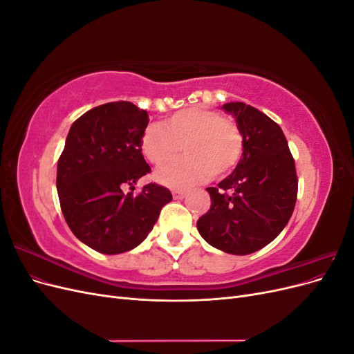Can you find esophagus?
I'll return each mask as SVG.
<instances>
[{
	"instance_id": "esophagus-1",
	"label": "esophagus",
	"mask_w": 354,
	"mask_h": 354,
	"mask_svg": "<svg viewBox=\"0 0 354 354\" xmlns=\"http://www.w3.org/2000/svg\"><path fill=\"white\" fill-rule=\"evenodd\" d=\"M186 196V192L185 190H173V198L174 199H181Z\"/></svg>"
}]
</instances>
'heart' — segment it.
Here are the masks:
<instances>
[{"mask_svg": "<svg viewBox=\"0 0 354 354\" xmlns=\"http://www.w3.org/2000/svg\"><path fill=\"white\" fill-rule=\"evenodd\" d=\"M183 145L186 155L171 160L156 173L160 185L186 189L211 176L224 177L238 167L245 138L241 127L217 111L190 106L169 115L162 124L149 125L140 140L145 158L162 165Z\"/></svg>", "mask_w": 354, "mask_h": 354, "instance_id": "1", "label": "heart"}]
</instances>
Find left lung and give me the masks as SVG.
Here are the masks:
<instances>
[{"instance_id": "left-lung-1", "label": "left lung", "mask_w": 354, "mask_h": 354, "mask_svg": "<svg viewBox=\"0 0 354 354\" xmlns=\"http://www.w3.org/2000/svg\"><path fill=\"white\" fill-rule=\"evenodd\" d=\"M241 127L245 147L233 173L207 187L211 208L198 220L214 248L246 255L270 243L288 224L297 201L295 160L282 128L242 102L223 104Z\"/></svg>"}]
</instances>
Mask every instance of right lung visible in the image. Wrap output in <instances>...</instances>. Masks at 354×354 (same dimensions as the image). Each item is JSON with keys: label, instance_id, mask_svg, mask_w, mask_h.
Here are the masks:
<instances>
[{"label": "right lung", "instance_id": "right-lung-1", "mask_svg": "<svg viewBox=\"0 0 354 354\" xmlns=\"http://www.w3.org/2000/svg\"><path fill=\"white\" fill-rule=\"evenodd\" d=\"M147 124V112L131 102H111L81 115L68 133L57 162L60 208L72 233L94 251L136 248L173 199L156 183L137 195L122 192L151 173L140 149Z\"/></svg>", "mask_w": 354, "mask_h": 354}]
</instances>
